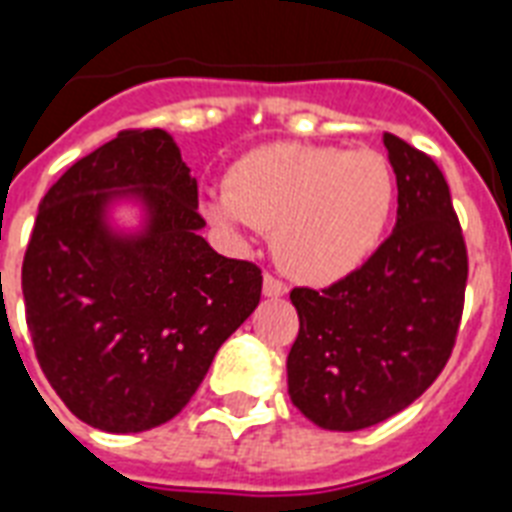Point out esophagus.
<instances>
[{"label":"esophagus","mask_w":512,"mask_h":512,"mask_svg":"<svg viewBox=\"0 0 512 512\" xmlns=\"http://www.w3.org/2000/svg\"><path fill=\"white\" fill-rule=\"evenodd\" d=\"M263 295L265 297H284L287 295V284L273 276H265L263 279Z\"/></svg>","instance_id":"34e87169"}]
</instances>
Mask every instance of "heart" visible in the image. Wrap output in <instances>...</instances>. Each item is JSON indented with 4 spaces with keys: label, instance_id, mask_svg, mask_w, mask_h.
Instances as JSON below:
<instances>
[{
    "label": "heart",
    "instance_id": "obj_1",
    "mask_svg": "<svg viewBox=\"0 0 512 512\" xmlns=\"http://www.w3.org/2000/svg\"><path fill=\"white\" fill-rule=\"evenodd\" d=\"M396 204V175L377 151L268 143L228 167L204 201L209 223L236 244L273 231V255L303 284H335L380 244Z\"/></svg>",
    "mask_w": 512,
    "mask_h": 512
}]
</instances>
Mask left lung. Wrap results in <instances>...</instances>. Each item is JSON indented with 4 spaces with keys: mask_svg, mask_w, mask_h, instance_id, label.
<instances>
[{
    "mask_svg": "<svg viewBox=\"0 0 512 512\" xmlns=\"http://www.w3.org/2000/svg\"><path fill=\"white\" fill-rule=\"evenodd\" d=\"M398 185L396 228L332 287L292 289L300 332L289 398L324 430L388 420L430 388L460 327L468 252L436 162L385 132Z\"/></svg>",
    "mask_w": 512,
    "mask_h": 512,
    "instance_id": "1",
    "label": "left lung"
}]
</instances>
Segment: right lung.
<instances>
[{"mask_svg": "<svg viewBox=\"0 0 512 512\" xmlns=\"http://www.w3.org/2000/svg\"><path fill=\"white\" fill-rule=\"evenodd\" d=\"M196 207V177L164 130L119 132L39 204L28 332L55 393L92 428L172 420L260 303V268L217 255Z\"/></svg>", "mask_w": 512, "mask_h": 512, "instance_id": "add662e5", "label": "right lung"}]
</instances>
